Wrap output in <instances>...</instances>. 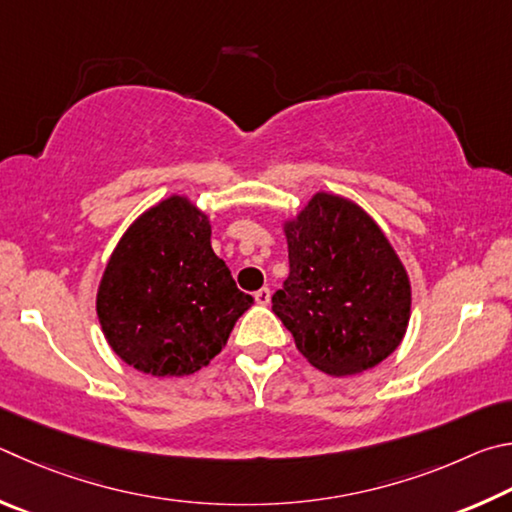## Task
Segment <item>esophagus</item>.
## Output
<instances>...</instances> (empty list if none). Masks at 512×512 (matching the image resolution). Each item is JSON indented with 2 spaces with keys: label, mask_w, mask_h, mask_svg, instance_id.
Here are the masks:
<instances>
[{
  "label": "esophagus",
  "mask_w": 512,
  "mask_h": 512,
  "mask_svg": "<svg viewBox=\"0 0 512 512\" xmlns=\"http://www.w3.org/2000/svg\"><path fill=\"white\" fill-rule=\"evenodd\" d=\"M254 299H256L258 306H267V303H270V299H272L270 288H261L258 292H254Z\"/></svg>",
  "instance_id": "obj_1"
}]
</instances>
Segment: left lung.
I'll return each mask as SVG.
<instances>
[{
    "label": "left lung",
    "instance_id": "8db88e82",
    "mask_svg": "<svg viewBox=\"0 0 512 512\" xmlns=\"http://www.w3.org/2000/svg\"><path fill=\"white\" fill-rule=\"evenodd\" d=\"M290 274L272 297L299 353L335 378L373 369L396 351L411 317V283L369 213L319 191L283 220Z\"/></svg>",
    "mask_w": 512,
    "mask_h": 512
}]
</instances>
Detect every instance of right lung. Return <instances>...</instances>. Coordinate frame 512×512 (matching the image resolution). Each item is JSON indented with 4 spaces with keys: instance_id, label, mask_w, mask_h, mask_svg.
<instances>
[{
    "instance_id": "right-lung-1",
    "label": "right lung",
    "mask_w": 512,
    "mask_h": 512,
    "mask_svg": "<svg viewBox=\"0 0 512 512\" xmlns=\"http://www.w3.org/2000/svg\"><path fill=\"white\" fill-rule=\"evenodd\" d=\"M251 303L215 256L209 215L170 195L125 229L98 283L96 315L125 364L182 378L222 351Z\"/></svg>"
}]
</instances>
